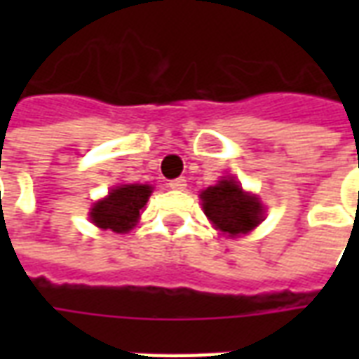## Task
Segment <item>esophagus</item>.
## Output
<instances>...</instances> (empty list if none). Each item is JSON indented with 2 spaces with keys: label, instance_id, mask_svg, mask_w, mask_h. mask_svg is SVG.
<instances>
[{
  "label": "esophagus",
  "instance_id": "34e87169",
  "mask_svg": "<svg viewBox=\"0 0 359 359\" xmlns=\"http://www.w3.org/2000/svg\"><path fill=\"white\" fill-rule=\"evenodd\" d=\"M169 188H172V190H184V188H187V180H184V177L169 180Z\"/></svg>",
  "mask_w": 359,
  "mask_h": 359
}]
</instances>
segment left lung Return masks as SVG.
Wrapping results in <instances>:
<instances>
[{
  "mask_svg": "<svg viewBox=\"0 0 359 359\" xmlns=\"http://www.w3.org/2000/svg\"><path fill=\"white\" fill-rule=\"evenodd\" d=\"M203 213L213 226L229 236H241L256 229L264 219V205L257 196L244 192L234 179H221L202 194Z\"/></svg>",
  "mask_w": 359,
  "mask_h": 359,
  "instance_id": "1",
  "label": "left lung"
}]
</instances>
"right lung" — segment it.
<instances>
[{
	"label": "right lung",
	"instance_id": "1",
	"mask_svg": "<svg viewBox=\"0 0 359 359\" xmlns=\"http://www.w3.org/2000/svg\"><path fill=\"white\" fill-rule=\"evenodd\" d=\"M154 188L149 184H121L90 210V221L103 231L128 233L140 217V211Z\"/></svg>",
	"mask_w": 359,
	"mask_h": 359
}]
</instances>
